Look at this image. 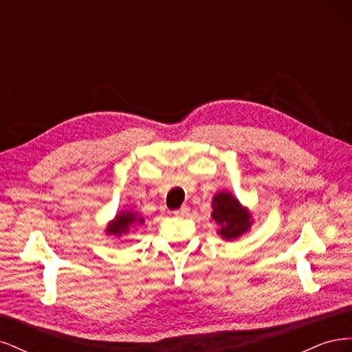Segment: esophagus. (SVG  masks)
<instances>
[{
    "label": "esophagus",
    "mask_w": 352,
    "mask_h": 352,
    "mask_svg": "<svg viewBox=\"0 0 352 352\" xmlns=\"http://www.w3.org/2000/svg\"><path fill=\"white\" fill-rule=\"evenodd\" d=\"M176 216H188L189 214V207L188 206H182L179 210L175 211Z\"/></svg>",
    "instance_id": "obj_1"
}]
</instances>
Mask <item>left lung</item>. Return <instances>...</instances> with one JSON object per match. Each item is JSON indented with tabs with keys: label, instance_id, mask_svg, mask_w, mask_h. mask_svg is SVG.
Instances as JSON below:
<instances>
[{
	"label": "left lung",
	"instance_id": "1",
	"mask_svg": "<svg viewBox=\"0 0 352 352\" xmlns=\"http://www.w3.org/2000/svg\"><path fill=\"white\" fill-rule=\"evenodd\" d=\"M211 217L220 226L219 235L228 241L239 238L252 225L248 208L242 207L241 202L226 190H221L212 198Z\"/></svg>",
	"mask_w": 352,
	"mask_h": 352
}]
</instances>
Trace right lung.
<instances>
[{"mask_svg": "<svg viewBox=\"0 0 352 352\" xmlns=\"http://www.w3.org/2000/svg\"><path fill=\"white\" fill-rule=\"evenodd\" d=\"M144 219L138 217L136 212L132 211H122L114 217V220L107 226V235H114V236H122L123 233L129 232L133 226L142 225Z\"/></svg>", "mask_w": 352, "mask_h": 352, "instance_id": "right-lung-1", "label": "right lung"}]
</instances>
